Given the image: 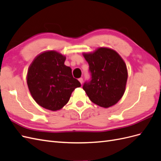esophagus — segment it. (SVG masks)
I'll return each instance as SVG.
<instances>
[{
	"label": "esophagus",
	"mask_w": 161,
	"mask_h": 161,
	"mask_svg": "<svg viewBox=\"0 0 161 161\" xmlns=\"http://www.w3.org/2000/svg\"><path fill=\"white\" fill-rule=\"evenodd\" d=\"M79 82H80V83L82 84V82H83V79H82V78H80V79H79Z\"/></svg>",
	"instance_id": "obj_1"
}]
</instances>
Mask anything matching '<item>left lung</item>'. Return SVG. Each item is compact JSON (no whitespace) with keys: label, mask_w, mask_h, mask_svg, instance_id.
Here are the masks:
<instances>
[{"label":"left lung","mask_w":161,"mask_h":161,"mask_svg":"<svg viewBox=\"0 0 161 161\" xmlns=\"http://www.w3.org/2000/svg\"><path fill=\"white\" fill-rule=\"evenodd\" d=\"M89 63L91 80L82 88L90 100L108 108L124 95L128 79L125 63L119 53L108 47H99L93 52L83 53Z\"/></svg>","instance_id":"8db88e82"}]
</instances>
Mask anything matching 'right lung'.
Instances as JSON below:
<instances>
[{
	"label": "right lung",
	"instance_id": "add662e5",
	"mask_svg": "<svg viewBox=\"0 0 161 161\" xmlns=\"http://www.w3.org/2000/svg\"><path fill=\"white\" fill-rule=\"evenodd\" d=\"M66 56L54 50L40 53L28 69L27 83L36 103L51 111L62 109L69 102L72 91L80 86L64 64Z\"/></svg>",
	"mask_w": 161,
	"mask_h": 161
}]
</instances>
